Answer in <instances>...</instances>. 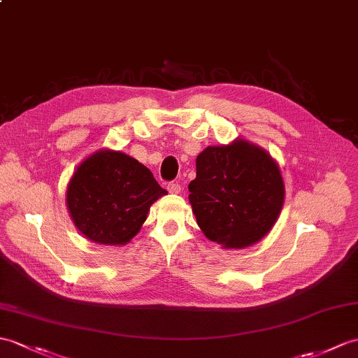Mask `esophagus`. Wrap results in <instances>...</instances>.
Wrapping results in <instances>:
<instances>
[{
  "instance_id": "1",
  "label": "esophagus",
  "mask_w": 358,
  "mask_h": 358,
  "mask_svg": "<svg viewBox=\"0 0 358 358\" xmlns=\"http://www.w3.org/2000/svg\"><path fill=\"white\" fill-rule=\"evenodd\" d=\"M168 192L177 195V194L181 192V186L178 185V182H169V185H168Z\"/></svg>"
}]
</instances>
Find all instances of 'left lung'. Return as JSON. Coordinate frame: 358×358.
Returning a JSON list of instances; mask_svg holds the SVG:
<instances>
[{"label": "left lung", "mask_w": 358, "mask_h": 358, "mask_svg": "<svg viewBox=\"0 0 358 358\" xmlns=\"http://www.w3.org/2000/svg\"><path fill=\"white\" fill-rule=\"evenodd\" d=\"M189 203L198 227L222 248L250 247L268 234L284 206L279 164L248 140L207 146L196 157Z\"/></svg>", "instance_id": "1"}]
</instances>
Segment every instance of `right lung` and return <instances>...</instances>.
Masks as SVG:
<instances>
[{
  "label": "right lung",
  "mask_w": 358,
  "mask_h": 358,
  "mask_svg": "<svg viewBox=\"0 0 358 358\" xmlns=\"http://www.w3.org/2000/svg\"><path fill=\"white\" fill-rule=\"evenodd\" d=\"M163 195L168 192L146 166L124 152L99 149L74 171L65 203L74 226L91 243L124 245Z\"/></svg>",
  "instance_id": "obj_1"
}]
</instances>
